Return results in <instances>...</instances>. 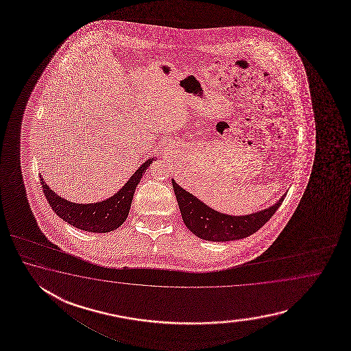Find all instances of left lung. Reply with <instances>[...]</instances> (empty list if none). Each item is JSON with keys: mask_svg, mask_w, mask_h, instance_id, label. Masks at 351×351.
<instances>
[{"mask_svg": "<svg viewBox=\"0 0 351 351\" xmlns=\"http://www.w3.org/2000/svg\"><path fill=\"white\" fill-rule=\"evenodd\" d=\"M173 189L178 201L183 222L197 237L206 241L226 242L245 239L258 231L282 204L286 194L275 206L247 216H227L209 208L193 194L184 191L172 179Z\"/></svg>", "mask_w": 351, "mask_h": 351, "instance_id": "left-lung-1", "label": "left lung"}]
</instances>
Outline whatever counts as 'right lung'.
Listing matches in <instances>:
<instances>
[{
  "label": "right lung",
  "mask_w": 351,
  "mask_h": 351,
  "mask_svg": "<svg viewBox=\"0 0 351 351\" xmlns=\"http://www.w3.org/2000/svg\"><path fill=\"white\" fill-rule=\"evenodd\" d=\"M150 163L152 159L143 163L134 176L128 180L127 184L118 193L114 194L112 198L93 204H77L67 202L53 192L40 176L41 186L50 207L62 221L82 231L106 233L117 230L127 219L135 188Z\"/></svg>",
  "instance_id": "1"
}]
</instances>
